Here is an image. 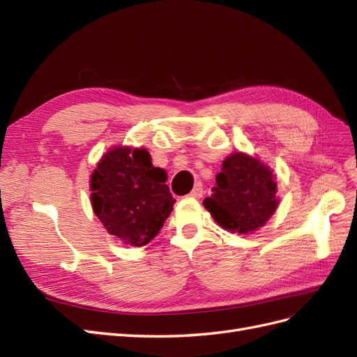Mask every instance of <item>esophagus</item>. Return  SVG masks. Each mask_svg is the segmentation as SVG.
Returning <instances> with one entry per match:
<instances>
[{
    "label": "esophagus",
    "instance_id": "1",
    "mask_svg": "<svg viewBox=\"0 0 357 357\" xmlns=\"http://www.w3.org/2000/svg\"><path fill=\"white\" fill-rule=\"evenodd\" d=\"M202 195H204L202 185H201V183H197L195 188H193L192 192H190V197H193V198H201Z\"/></svg>",
    "mask_w": 357,
    "mask_h": 357
}]
</instances>
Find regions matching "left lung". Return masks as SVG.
I'll use <instances>...</instances> for the list:
<instances>
[{"label": "left lung", "mask_w": 357, "mask_h": 357, "mask_svg": "<svg viewBox=\"0 0 357 357\" xmlns=\"http://www.w3.org/2000/svg\"><path fill=\"white\" fill-rule=\"evenodd\" d=\"M273 171L261 160L236 152L226 158L204 205L222 228L247 234L265 225L277 210Z\"/></svg>", "instance_id": "obj_1"}]
</instances>
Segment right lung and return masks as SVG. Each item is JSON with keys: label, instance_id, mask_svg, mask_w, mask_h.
I'll return each instance as SVG.
<instances>
[{"label": "right lung", "instance_id": "1", "mask_svg": "<svg viewBox=\"0 0 357 357\" xmlns=\"http://www.w3.org/2000/svg\"><path fill=\"white\" fill-rule=\"evenodd\" d=\"M165 181L167 172L152 165L146 149L116 147L92 172V208L109 234L126 244L146 245L176 202Z\"/></svg>", "mask_w": 357, "mask_h": 357}]
</instances>
